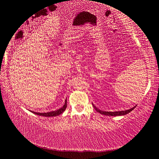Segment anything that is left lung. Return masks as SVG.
I'll list each match as a JSON object with an SVG mask.
<instances>
[{"label": "left lung", "instance_id": "obj_1", "mask_svg": "<svg viewBox=\"0 0 159 159\" xmlns=\"http://www.w3.org/2000/svg\"><path fill=\"white\" fill-rule=\"evenodd\" d=\"M92 106H93L94 108L96 110V111L99 112V113L104 115H107V116H121V115H125L129 113L130 112L132 111L135 107L136 106H135L134 107H133L131 108H130L129 110H126V111H113V112H108V111H100L99 109H98L96 106H94V105L92 103Z\"/></svg>", "mask_w": 159, "mask_h": 159}]
</instances>
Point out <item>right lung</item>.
Segmentation results:
<instances>
[{
    "label": "right lung",
    "instance_id": "add662e5",
    "mask_svg": "<svg viewBox=\"0 0 159 159\" xmlns=\"http://www.w3.org/2000/svg\"><path fill=\"white\" fill-rule=\"evenodd\" d=\"M67 98H66L65 102V104L62 106V108H60V109H57L56 111H50V112H34V111H31L33 113L39 115V116H44V117H55V116H57V115H60V114H62L63 112L65 111L66 108H67Z\"/></svg>",
    "mask_w": 159,
    "mask_h": 159
}]
</instances>
